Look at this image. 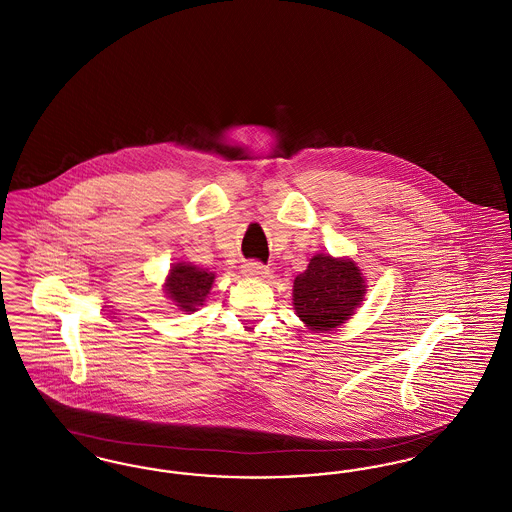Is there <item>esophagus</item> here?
Here are the masks:
<instances>
[{"mask_svg": "<svg viewBox=\"0 0 512 512\" xmlns=\"http://www.w3.org/2000/svg\"><path fill=\"white\" fill-rule=\"evenodd\" d=\"M242 272H244V276L247 278H267L268 274H270V270H268L263 263H257V261H253V263H245L244 267H242Z\"/></svg>", "mask_w": 512, "mask_h": 512, "instance_id": "1", "label": "esophagus"}]
</instances>
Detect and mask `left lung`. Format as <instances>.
Returning a JSON list of instances; mask_svg holds the SVG:
<instances>
[{"label": "left lung", "mask_w": 512, "mask_h": 512, "mask_svg": "<svg viewBox=\"0 0 512 512\" xmlns=\"http://www.w3.org/2000/svg\"><path fill=\"white\" fill-rule=\"evenodd\" d=\"M366 288L365 274L351 257L317 253L293 280V311L307 330L326 334L355 315Z\"/></svg>", "instance_id": "1"}]
</instances>
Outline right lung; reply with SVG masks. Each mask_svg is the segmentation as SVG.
Segmentation results:
<instances>
[{
	"label": "right lung",
	"mask_w": 512,
	"mask_h": 512,
	"mask_svg": "<svg viewBox=\"0 0 512 512\" xmlns=\"http://www.w3.org/2000/svg\"><path fill=\"white\" fill-rule=\"evenodd\" d=\"M215 282V272L195 267L192 263H172L163 290L178 311L194 313L209 297Z\"/></svg>",
	"instance_id": "1"
}]
</instances>
